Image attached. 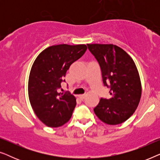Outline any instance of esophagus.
Returning <instances> with one entry per match:
<instances>
[{"mask_svg": "<svg viewBox=\"0 0 160 160\" xmlns=\"http://www.w3.org/2000/svg\"><path fill=\"white\" fill-rule=\"evenodd\" d=\"M85 97H86V95H78V98H79L82 100H84V98H85Z\"/></svg>", "mask_w": 160, "mask_h": 160, "instance_id": "obj_1", "label": "esophagus"}]
</instances>
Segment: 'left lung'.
I'll return each instance as SVG.
<instances>
[{
    "label": "left lung",
    "instance_id": "8db88e82",
    "mask_svg": "<svg viewBox=\"0 0 160 160\" xmlns=\"http://www.w3.org/2000/svg\"><path fill=\"white\" fill-rule=\"evenodd\" d=\"M99 63L105 87L110 89L109 99L100 98L94 112L108 124L128 119L138 106L141 84L134 61L125 51L113 44H87Z\"/></svg>",
    "mask_w": 160,
    "mask_h": 160
}]
</instances>
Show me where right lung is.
<instances>
[{"instance_id": "1", "label": "right lung", "mask_w": 160, "mask_h": 160, "mask_svg": "<svg viewBox=\"0 0 160 160\" xmlns=\"http://www.w3.org/2000/svg\"><path fill=\"white\" fill-rule=\"evenodd\" d=\"M87 49L84 44L52 46L35 60L28 81V95L35 113L47 126L58 128L71 119L76 98L68 91L58 93V89L71 65Z\"/></svg>"}]
</instances>
